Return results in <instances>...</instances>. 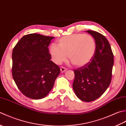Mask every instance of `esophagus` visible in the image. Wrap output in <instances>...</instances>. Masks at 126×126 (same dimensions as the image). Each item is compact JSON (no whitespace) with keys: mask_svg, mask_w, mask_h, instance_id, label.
Instances as JSON below:
<instances>
[{"mask_svg":"<svg viewBox=\"0 0 126 126\" xmlns=\"http://www.w3.org/2000/svg\"><path fill=\"white\" fill-rule=\"evenodd\" d=\"M60 70L61 73H64V72H65L66 70V69L64 67H63V66H61L60 68Z\"/></svg>","mask_w":126,"mask_h":126,"instance_id":"esophagus-1","label":"esophagus"}]
</instances>
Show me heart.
<instances>
[{"label":"heart","mask_w":126,"mask_h":126,"mask_svg":"<svg viewBox=\"0 0 126 126\" xmlns=\"http://www.w3.org/2000/svg\"><path fill=\"white\" fill-rule=\"evenodd\" d=\"M58 44V46L52 44L49 47L52 60L57 64L65 61L68 55L73 65L82 67L92 60L96 52V41L89 34H72L60 38Z\"/></svg>","instance_id":"heart-1"}]
</instances>
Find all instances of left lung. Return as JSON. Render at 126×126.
Listing matches in <instances>:
<instances>
[{
	"instance_id": "1",
	"label": "left lung",
	"mask_w": 126,
	"mask_h": 126,
	"mask_svg": "<svg viewBox=\"0 0 126 126\" xmlns=\"http://www.w3.org/2000/svg\"><path fill=\"white\" fill-rule=\"evenodd\" d=\"M95 39V54L86 65L74 70L73 87L77 97L84 102L99 98L109 87L111 80L114 55L105 37L96 31L88 30Z\"/></svg>"
}]
</instances>
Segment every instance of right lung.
<instances>
[{
	"label": "right lung",
	"instance_id": "add662e5",
	"mask_svg": "<svg viewBox=\"0 0 126 126\" xmlns=\"http://www.w3.org/2000/svg\"><path fill=\"white\" fill-rule=\"evenodd\" d=\"M54 37L38 33L24 36L13 49L12 74L26 97L38 100L52 89L60 68L52 61L48 47Z\"/></svg>",
	"mask_w": 126,
	"mask_h": 126
}]
</instances>
